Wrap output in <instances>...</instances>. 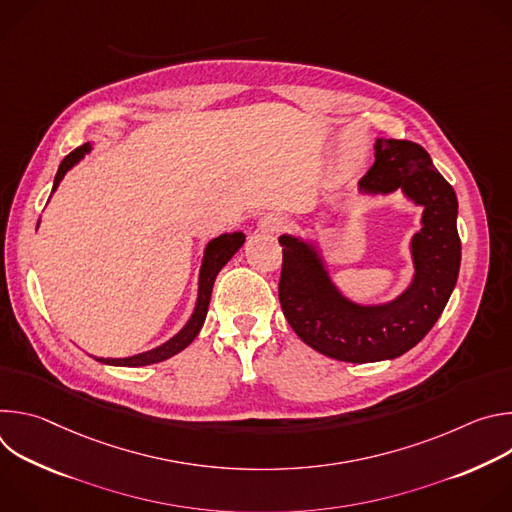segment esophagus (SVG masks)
<instances>
[{
	"instance_id": "1",
	"label": "esophagus",
	"mask_w": 512,
	"mask_h": 512,
	"mask_svg": "<svg viewBox=\"0 0 512 512\" xmlns=\"http://www.w3.org/2000/svg\"><path fill=\"white\" fill-rule=\"evenodd\" d=\"M283 227H285V218L281 214H275V212L265 214L259 221V231L261 233H271L273 235V233H279Z\"/></svg>"
}]
</instances>
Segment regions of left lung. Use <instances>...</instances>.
Returning a JSON list of instances; mask_svg holds the SVG:
<instances>
[{"label":"left lung","mask_w":512,"mask_h":512,"mask_svg":"<svg viewBox=\"0 0 512 512\" xmlns=\"http://www.w3.org/2000/svg\"><path fill=\"white\" fill-rule=\"evenodd\" d=\"M364 194L401 192L421 206V229L409 241L413 275L393 300L362 304L330 275L314 239L281 235V310L294 332L324 356L344 362L391 360L411 350L442 316L458 281L462 245L458 198L421 145L375 141V164L358 182Z\"/></svg>","instance_id":"1"}]
</instances>
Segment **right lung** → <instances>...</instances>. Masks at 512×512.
I'll use <instances>...</instances> for the list:
<instances>
[{
	"label": "right lung",
	"mask_w": 512,
	"mask_h": 512,
	"mask_svg": "<svg viewBox=\"0 0 512 512\" xmlns=\"http://www.w3.org/2000/svg\"><path fill=\"white\" fill-rule=\"evenodd\" d=\"M91 150H93V143L87 141V143L81 145V148H77L75 152H70L62 160V164L58 166V172L54 176L52 194L56 192V188L62 182V178L66 176V172H70L81 160H85V156L91 154ZM243 243H245L243 233H225V235L214 237L206 243L202 263H200V271H198L196 304H194V310H192L188 322L182 326V330L178 334H174L170 340H166L164 344H160L152 350H145V352H139V354H133V356H125V358L95 356V360H99L103 364H111V367H145V364L162 362V360L178 354L180 350H184L198 336V332H200V328L206 320V312H208V304H210V296H212V285H214V279H216L218 271H221L231 261V257L243 247Z\"/></svg>",
	"instance_id": "1"
}]
</instances>
